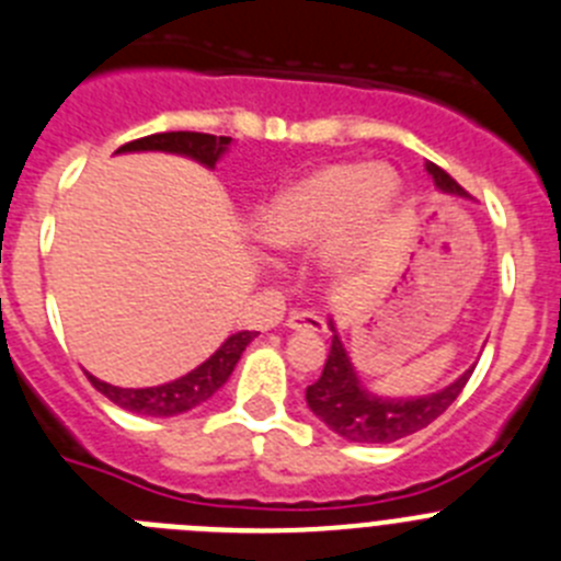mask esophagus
<instances>
[{
  "instance_id": "obj_1",
  "label": "esophagus",
  "mask_w": 561,
  "mask_h": 561,
  "mask_svg": "<svg viewBox=\"0 0 561 561\" xmlns=\"http://www.w3.org/2000/svg\"><path fill=\"white\" fill-rule=\"evenodd\" d=\"M287 327H290V330L321 332L324 330V321H321V316H316V312L310 310H293L290 316H287Z\"/></svg>"
}]
</instances>
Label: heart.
I'll list each match as a JSON object with an SVG mask.
<instances>
[{
  "mask_svg": "<svg viewBox=\"0 0 561 561\" xmlns=\"http://www.w3.org/2000/svg\"><path fill=\"white\" fill-rule=\"evenodd\" d=\"M397 204V181L377 164H332L282 190L262 211L260 234L279 251L330 244V265L355 268L375 249Z\"/></svg>",
  "mask_w": 561,
  "mask_h": 561,
  "instance_id": "heart-1",
  "label": "heart"
}]
</instances>
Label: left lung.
<instances>
[{
    "label": "left lung",
    "mask_w": 561,
    "mask_h": 561,
    "mask_svg": "<svg viewBox=\"0 0 561 561\" xmlns=\"http://www.w3.org/2000/svg\"><path fill=\"white\" fill-rule=\"evenodd\" d=\"M427 173L433 175L442 193L467 195L461 184L450 173H444L438 164L427 161ZM472 368L463 371L453 386L442 388L416 400H386L377 393H368L357 380L341 337L332 335L330 355H327L324 371L312 386H307V405L337 436L360 444H388L422 431L442 416L456 402L458 393L467 386Z\"/></svg>",
    "instance_id": "8db88e82"
}]
</instances>
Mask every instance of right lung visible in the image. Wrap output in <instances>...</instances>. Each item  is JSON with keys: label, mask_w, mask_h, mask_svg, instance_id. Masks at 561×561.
I'll return each instance as SVG.
<instances>
[{"label": "right lung", "mask_w": 561, "mask_h": 561, "mask_svg": "<svg viewBox=\"0 0 561 561\" xmlns=\"http://www.w3.org/2000/svg\"><path fill=\"white\" fill-rule=\"evenodd\" d=\"M229 142L231 136H211L198 134V130H168V134H150L142 136V139H134V142H125L117 153H128V150H164V153L190 156V159L201 161L206 168H215V161L224 156ZM254 335L256 332H237L209 360L201 363L198 368H193L190 375L179 377V380L164 382V386L117 388L92 375H89V380H92V386L103 397H108L114 405L125 408V411L145 413V416H175V413H184L209 400L211 393L229 380L237 360H240V355H243V350Z\"/></svg>", "instance_id": "add662e5"}]
</instances>
